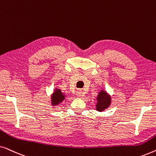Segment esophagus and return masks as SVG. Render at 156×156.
Instances as JSON below:
<instances>
[{"mask_svg":"<svg viewBox=\"0 0 156 156\" xmlns=\"http://www.w3.org/2000/svg\"><path fill=\"white\" fill-rule=\"evenodd\" d=\"M76 96L79 97H82L83 96V91L82 90H77V91H76Z\"/></svg>","mask_w":156,"mask_h":156,"instance_id":"34e87169","label":"esophagus"}]
</instances>
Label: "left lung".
<instances>
[{
    "instance_id": "obj_1",
    "label": "left lung",
    "mask_w": 156,
    "mask_h": 156,
    "mask_svg": "<svg viewBox=\"0 0 156 156\" xmlns=\"http://www.w3.org/2000/svg\"><path fill=\"white\" fill-rule=\"evenodd\" d=\"M97 101L98 103L96 105L97 110L99 112H102L109 106L111 104V97L106 94L105 91L102 90L98 94Z\"/></svg>"
}]
</instances>
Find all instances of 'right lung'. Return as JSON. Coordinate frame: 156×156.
Returning <instances> with one entry per match:
<instances>
[{
    "instance_id": "obj_1",
    "label": "right lung",
    "mask_w": 156,
    "mask_h": 156,
    "mask_svg": "<svg viewBox=\"0 0 156 156\" xmlns=\"http://www.w3.org/2000/svg\"><path fill=\"white\" fill-rule=\"evenodd\" d=\"M65 96L62 93L59 89H55L54 94L52 96V105H58L59 103L65 99Z\"/></svg>"
}]
</instances>
